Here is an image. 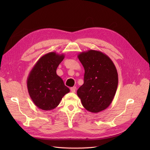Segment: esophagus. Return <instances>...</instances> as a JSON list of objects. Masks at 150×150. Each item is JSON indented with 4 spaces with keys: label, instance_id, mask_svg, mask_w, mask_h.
I'll return each mask as SVG.
<instances>
[{
    "label": "esophagus",
    "instance_id": "esophagus-1",
    "mask_svg": "<svg viewBox=\"0 0 150 150\" xmlns=\"http://www.w3.org/2000/svg\"><path fill=\"white\" fill-rule=\"evenodd\" d=\"M70 89H71V91L72 93H75V91H76V88L75 87V86H74V87H72V88H70Z\"/></svg>",
    "mask_w": 150,
    "mask_h": 150
}]
</instances>
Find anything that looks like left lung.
Masks as SVG:
<instances>
[{
  "label": "left lung",
  "instance_id": "left-lung-1",
  "mask_svg": "<svg viewBox=\"0 0 150 150\" xmlns=\"http://www.w3.org/2000/svg\"><path fill=\"white\" fill-rule=\"evenodd\" d=\"M84 69V84L77 91L83 106L89 112H99L112 103L118 84L116 68L105 54L88 50L78 54Z\"/></svg>",
  "mask_w": 150,
  "mask_h": 150
}]
</instances>
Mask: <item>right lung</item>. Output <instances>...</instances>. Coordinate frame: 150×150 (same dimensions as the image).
Masks as SVG:
<instances>
[{"instance_id": "obj_1", "label": "right lung", "mask_w": 150, "mask_h": 150, "mask_svg": "<svg viewBox=\"0 0 150 150\" xmlns=\"http://www.w3.org/2000/svg\"><path fill=\"white\" fill-rule=\"evenodd\" d=\"M64 54L49 52L40 57L29 72L27 86L35 105L44 111L56 108L62 97L70 91L56 74Z\"/></svg>"}]
</instances>
